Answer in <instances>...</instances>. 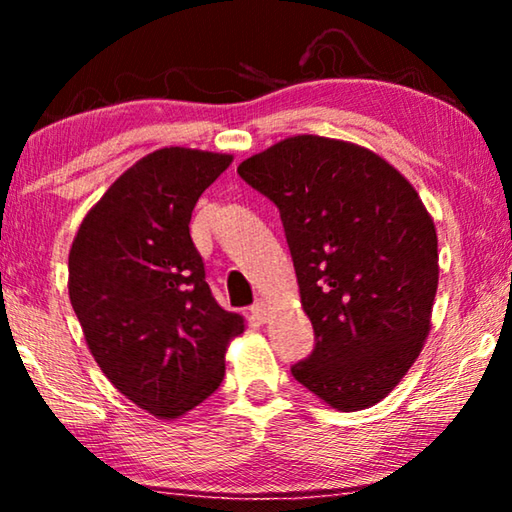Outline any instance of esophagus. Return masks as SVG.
<instances>
[{"instance_id": "esophagus-1", "label": "esophagus", "mask_w": 512, "mask_h": 512, "mask_svg": "<svg viewBox=\"0 0 512 512\" xmlns=\"http://www.w3.org/2000/svg\"><path fill=\"white\" fill-rule=\"evenodd\" d=\"M250 314H253L259 323H266V318H268V305H266V300H257L253 307H250Z\"/></svg>"}]
</instances>
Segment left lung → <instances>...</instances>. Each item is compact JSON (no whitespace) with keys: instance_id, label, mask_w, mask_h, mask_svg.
Instances as JSON below:
<instances>
[{"instance_id":"left-lung-1","label":"left lung","mask_w":512,"mask_h":512,"mask_svg":"<svg viewBox=\"0 0 512 512\" xmlns=\"http://www.w3.org/2000/svg\"><path fill=\"white\" fill-rule=\"evenodd\" d=\"M282 216L316 348L291 368L336 411H361L422 352L438 289V237L418 192L366 146L293 135L237 167Z\"/></svg>"}]
</instances>
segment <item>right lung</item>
<instances>
[{
  "label": "right lung",
  "mask_w": 512,
  "mask_h": 512,
  "mask_svg": "<svg viewBox=\"0 0 512 512\" xmlns=\"http://www.w3.org/2000/svg\"><path fill=\"white\" fill-rule=\"evenodd\" d=\"M232 155L167 146L108 187L69 248V300L85 343L121 395L160 420L205 402L244 316L205 282L189 221Z\"/></svg>",
  "instance_id": "obj_1"
}]
</instances>
